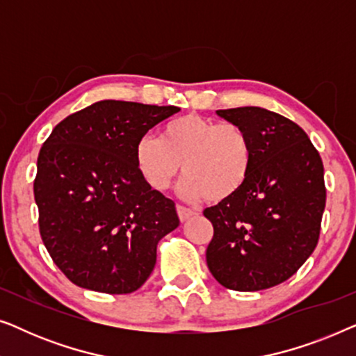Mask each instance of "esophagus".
I'll list each match as a JSON object with an SVG mask.
<instances>
[{
	"mask_svg": "<svg viewBox=\"0 0 356 356\" xmlns=\"http://www.w3.org/2000/svg\"><path fill=\"white\" fill-rule=\"evenodd\" d=\"M177 212H178L179 220H181V222L188 220L189 217L194 216V211H191V209L186 207V206H181V204H178V206H177Z\"/></svg>",
	"mask_w": 356,
	"mask_h": 356,
	"instance_id": "1",
	"label": "esophagus"
}]
</instances>
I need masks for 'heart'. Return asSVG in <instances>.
<instances>
[{
  "label": "heart",
  "instance_id": "b5f03b06",
  "mask_svg": "<svg viewBox=\"0 0 356 356\" xmlns=\"http://www.w3.org/2000/svg\"><path fill=\"white\" fill-rule=\"evenodd\" d=\"M254 147L248 131L238 123L189 113L162 128L160 139L144 134L134 149L138 172L150 188L163 191L179 173V191L189 201L206 197L227 201L240 193L250 177Z\"/></svg>",
  "mask_w": 356,
  "mask_h": 356
}]
</instances>
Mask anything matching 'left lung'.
Segmentation results:
<instances>
[{
	"label": "left lung",
	"mask_w": 356,
	"mask_h": 356,
	"mask_svg": "<svg viewBox=\"0 0 356 356\" xmlns=\"http://www.w3.org/2000/svg\"><path fill=\"white\" fill-rule=\"evenodd\" d=\"M217 115L248 131L254 160L240 193L204 211L213 227L207 267L225 289H270L290 279L318 245L323 160L308 134L274 111L240 106Z\"/></svg>",
	"instance_id": "obj_1"
}]
</instances>
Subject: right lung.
Wrapping results in <instances>:
<instances>
[{"label": "right lung", "instance_id": "right-lung-1", "mask_svg": "<svg viewBox=\"0 0 356 356\" xmlns=\"http://www.w3.org/2000/svg\"><path fill=\"white\" fill-rule=\"evenodd\" d=\"M178 111L102 100L58 123L43 143L33 179L38 230L74 285L123 295L149 279L157 243L179 218L172 199L140 177L134 149Z\"/></svg>", "mask_w": 356, "mask_h": 356}]
</instances>
